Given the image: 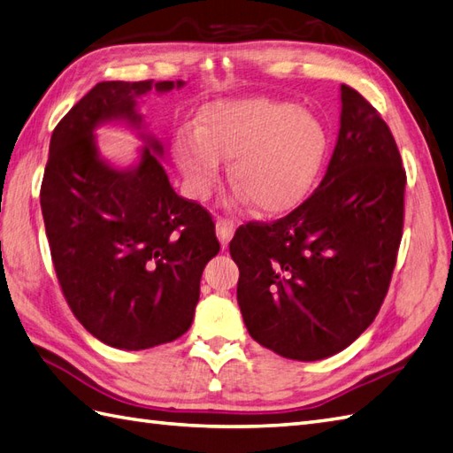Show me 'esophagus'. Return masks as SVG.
I'll list each match as a JSON object with an SVG mask.
<instances>
[{
  "instance_id": "obj_1",
  "label": "esophagus",
  "mask_w": 453,
  "mask_h": 453,
  "mask_svg": "<svg viewBox=\"0 0 453 453\" xmlns=\"http://www.w3.org/2000/svg\"><path fill=\"white\" fill-rule=\"evenodd\" d=\"M215 226H217L219 242L223 244V248H225L230 242V238H233V234H234V223H233V220H228V219L219 217L215 220Z\"/></svg>"
}]
</instances>
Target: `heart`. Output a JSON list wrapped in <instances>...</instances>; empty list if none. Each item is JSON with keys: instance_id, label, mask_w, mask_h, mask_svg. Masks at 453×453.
<instances>
[{"instance_id": "b5f03b06", "label": "heart", "mask_w": 453, "mask_h": 453, "mask_svg": "<svg viewBox=\"0 0 453 453\" xmlns=\"http://www.w3.org/2000/svg\"><path fill=\"white\" fill-rule=\"evenodd\" d=\"M327 147V129L314 112L287 100L244 96L207 104L199 127L180 134L173 150L196 199H207L217 188L225 158L236 201L277 213L306 196Z\"/></svg>"}]
</instances>
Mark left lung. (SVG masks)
<instances>
[{
    "mask_svg": "<svg viewBox=\"0 0 453 453\" xmlns=\"http://www.w3.org/2000/svg\"><path fill=\"white\" fill-rule=\"evenodd\" d=\"M405 170L388 124L341 85L339 135L319 186L275 223L230 242L248 334L293 360L347 349L384 303L403 234Z\"/></svg>",
    "mask_w": 453,
    "mask_h": 453,
    "instance_id": "1",
    "label": "left lung"
}]
</instances>
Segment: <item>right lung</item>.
Masks as SVG:
<instances>
[{
    "label": "right lung",
    "mask_w": 453,
    "mask_h": 453,
    "mask_svg": "<svg viewBox=\"0 0 453 453\" xmlns=\"http://www.w3.org/2000/svg\"><path fill=\"white\" fill-rule=\"evenodd\" d=\"M184 81H103L69 110L50 139L40 207L46 236L75 318L103 343L150 349L192 327L201 273L219 254L207 211L180 197L147 132L139 103ZM137 128L144 147L132 167L99 157L94 132Z\"/></svg>",
    "instance_id": "obj_1"
}]
</instances>
